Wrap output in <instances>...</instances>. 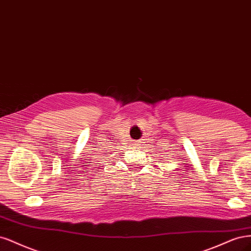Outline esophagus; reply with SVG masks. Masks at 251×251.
<instances>
[{"label": "esophagus", "instance_id": "esophagus-1", "mask_svg": "<svg viewBox=\"0 0 251 251\" xmlns=\"http://www.w3.org/2000/svg\"><path fill=\"white\" fill-rule=\"evenodd\" d=\"M142 144H143V140H140V141H136V142H134L133 143V145L135 146V148H141V146H142Z\"/></svg>", "mask_w": 251, "mask_h": 251}]
</instances>
